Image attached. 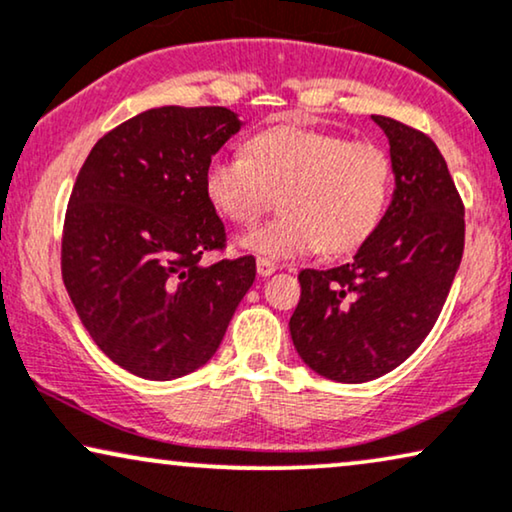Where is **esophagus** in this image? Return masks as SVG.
Wrapping results in <instances>:
<instances>
[{"label": "esophagus", "mask_w": 512, "mask_h": 512, "mask_svg": "<svg viewBox=\"0 0 512 512\" xmlns=\"http://www.w3.org/2000/svg\"><path fill=\"white\" fill-rule=\"evenodd\" d=\"M278 267L271 260H264V257H260V260H257V274H260L262 278H267V276H271L274 274Z\"/></svg>", "instance_id": "34e87169"}]
</instances>
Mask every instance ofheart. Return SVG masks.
<instances>
[{"instance_id":"obj_1","label":"heart","mask_w":512,"mask_h":512,"mask_svg":"<svg viewBox=\"0 0 512 512\" xmlns=\"http://www.w3.org/2000/svg\"><path fill=\"white\" fill-rule=\"evenodd\" d=\"M203 192L224 220L250 227L281 194V217L241 238L264 260L325 250L344 255L379 227L391 196V161L379 145L297 124L252 135L245 154L220 152Z\"/></svg>"}]
</instances>
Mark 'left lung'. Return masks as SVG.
<instances>
[{
    "label": "left lung",
    "instance_id": "8db88e82",
    "mask_svg": "<svg viewBox=\"0 0 512 512\" xmlns=\"http://www.w3.org/2000/svg\"><path fill=\"white\" fill-rule=\"evenodd\" d=\"M395 189L349 264L299 274L290 318L299 358L320 377L363 384L405 363L433 330L463 255V203L426 133L374 114Z\"/></svg>",
    "mask_w": 512,
    "mask_h": 512
}]
</instances>
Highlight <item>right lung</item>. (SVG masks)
Instances as JSON below:
<instances>
[{
  "label": "right lung",
  "mask_w": 512,
  "mask_h": 512,
  "mask_svg": "<svg viewBox=\"0 0 512 512\" xmlns=\"http://www.w3.org/2000/svg\"><path fill=\"white\" fill-rule=\"evenodd\" d=\"M241 121L227 107H156L95 142L67 203L63 281L98 349L170 381L215 356L255 257L203 267L227 243L203 170Z\"/></svg>",
  "instance_id": "obj_1"
}]
</instances>
